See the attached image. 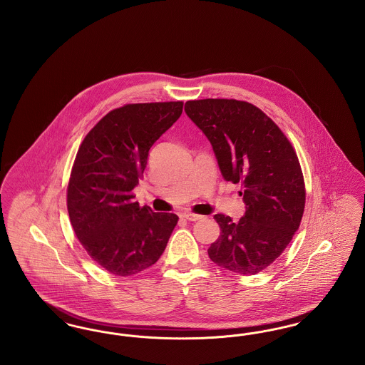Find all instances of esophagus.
<instances>
[{
	"label": "esophagus",
	"instance_id": "34e87169",
	"mask_svg": "<svg viewBox=\"0 0 365 365\" xmlns=\"http://www.w3.org/2000/svg\"><path fill=\"white\" fill-rule=\"evenodd\" d=\"M186 220H189V222H198V220H201L202 219V216H200V215H194V213H183L182 215Z\"/></svg>",
	"mask_w": 365,
	"mask_h": 365
}]
</instances>
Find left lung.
I'll use <instances>...</instances> for the list:
<instances>
[{
	"mask_svg": "<svg viewBox=\"0 0 365 365\" xmlns=\"http://www.w3.org/2000/svg\"><path fill=\"white\" fill-rule=\"evenodd\" d=\"M185 112L208 138L227 182L241 183L246 212L238 222L215 215L220 237L209 259L255 275L278 259L298 230L305 186L289 139L257 106L237 100H195Z\"/></svg>",
	"mask_w": 365,
	"mask_h": 365,
	"instance_id": "1",
	"label": "left lung"
}]
</instances>
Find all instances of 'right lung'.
<instances>
[{
  "instance_id": "1",
  "label": "right lung",
  "mask_w": 365,
  "mask_h": 365,
  "mask_svg": "<svg viewBox=\"0 0 365 365\" xmlns=\"http://www.w3.org/2000/svg\"><path fill=\"white\" fill-rule=\"evenodd\" d=\"M183 103L128 104L110 110L83 139L71 173V225L88 256L118 277L135 275L163 255L178 216L134 202L149 150Z\"/></svg>"
}]
</instances>
